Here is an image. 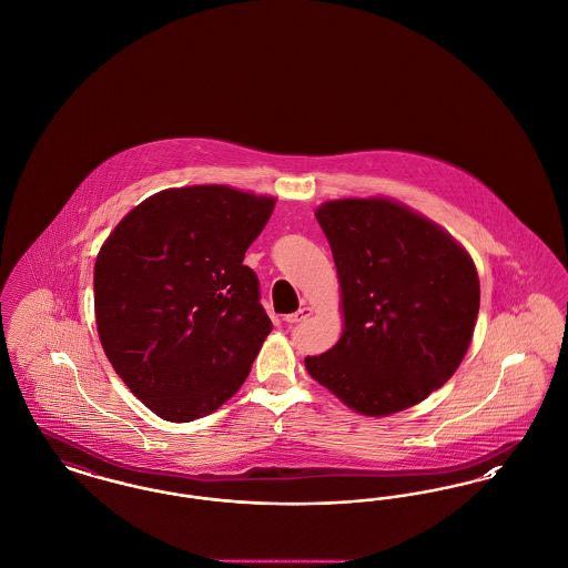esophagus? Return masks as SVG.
<instances>
[{"mask_svg":"<svg viewBox=\"0 0 568 568\" xmlns=\"http://www.w3.org/2000/svg\"><path fill=\"white\" fill-rule=\"evenodd\" d=\"M311 308L308 306H304V308H300L296 313H292V315H285L283 320L287 322V324H300V322H304V320H308L311 317Z\"/></svg>","mask_w":568,"mask_h":568,"instance_id":"obj_1","label":"esophagus"}]
</instances>
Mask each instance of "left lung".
Instances as JSON below:
<instances>
[{"mask_svg":"<svg viewBox=\"0 0 568 568\" xmlns=\"http://www.w3.org/2000/svg\"><path fill=\"white\" fill-rule=\"evenodd\" d=\"M343 292L338 343L308 375L362 415L422 403L456 373L479 313V276L447 232L403 204L332 200L317 209Z\"/></svg>","mask_w":568,"mask_h":568,"instance_id":"obj_1","label":"left lung"}]
</instances>
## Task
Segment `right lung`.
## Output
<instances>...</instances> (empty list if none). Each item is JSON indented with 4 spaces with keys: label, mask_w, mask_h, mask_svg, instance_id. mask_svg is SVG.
<instances>
[{
    "label": "right lung",
    "mask_w": 568,
    "mask_h": 568,
    "mask_svg": "<svg viewBox=\"0 0 568 568\" xmlns=\"http://www.w3.org/2000/svg\"><path fill=\"white\" fill-rule=\"evenodd\" d=\"M274 197L195 185L160 191L121 219L95 271V322L112 368L168 422L230 400L271 334L244 253Z\"/></svg>",
    "instance_id": "obj_1"
}]
</instances>
